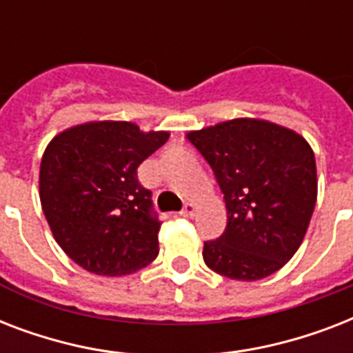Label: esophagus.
<instances>
[{"instance_id": "34e87169", "label": "esophagus", "mask_w": 353, "mask_h": 353, "mask_svg": "<svg viewBox=\"0 0 353 353\" xmlns=\"http://www.w3.org/2000/svg\"><path fill=\"white\" fill-rule=\"evenodd\" d=\"M196 210H198L196 203H192V201H188V203H185V207H183L181 216H185V218H192V216L196 214Z\"/></svg>"}]
</instances>
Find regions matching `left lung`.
<instances>
[{
    "label": "left lung",
    "instance_id": "left-lung-1",
    "mask_svg": "<svg viewBox=\"0 0 353 353\" xmlns=\"http://www.w3.org/2000/svg\"><path fill=\"white\" fill-rule=\"evenodd\" d=\"M214 172L225 232L205 241L203 260L232 280L265 279L301 247L317 201V165L301 133L241 117L187 133Z\"/></svg>",
    "mask_w": 353,
    "mask_h": 353
}]
</instances>
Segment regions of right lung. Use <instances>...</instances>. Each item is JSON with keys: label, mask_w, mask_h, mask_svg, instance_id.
<instances>
[{"label": "right lung", "mask_w": 353, "mask_h": 353, "mask_svg": "<svg viewBox=\"0 0 353 353\" xmlns=\"http://www.w3.org/2000/svg\"><path fill=\"white\" fill-rule=\"evenodd\" d=\"M168 137L133 122L91 121L47 144L38 181L41 209L58 245L82 269L122 276L155 260L161 223L137 168Z\"/></svg>", "instance_id": "add662e5"}]
</instances>
